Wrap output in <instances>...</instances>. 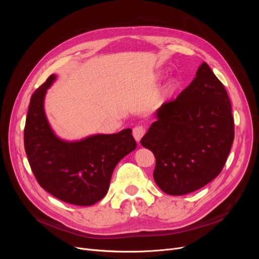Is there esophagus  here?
I'll return each mask as SVG.
<instances>
[{
	"label": "esophagus",
	"mask_w": 259,
	"mask_h": 259,
	"mask_svg": "<svg viewBox=\"0 0 259 259\" xmlns=\"http://www.w3.org/2000/svg\"><path fill=\"white\" fill-rule=\"evenodd\" d=\"M146 133V129L143 126H137L133 128V137L137 142H140L141 139L144 137Z\"/></svg>",
	"instance_id": "esophagus-1"
}]
</instances>
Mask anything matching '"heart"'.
I'll return each instance as SVG.
<instances>
[{
    "label": "heart",
    "instance_id": "obj_1",
    "mask_svg": "<svg viewBox=\"0 0 259 259\" xmlns=\"http://www.w3.org/2000/svg\"><path fill=\"white\" fill-rule=\"evenodd\" d=\"M176 87H178V84H176V81L175 80H171L170 83L168 84V86H167V93H172L176 89Z\"/></svg>",
    "mask_w": 259,
    "mask_h": 259
}]
</instances>
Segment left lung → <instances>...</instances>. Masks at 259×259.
<instances>
[{
  "mask_svg": "<svg viewBox=\"0 0 259 259\" xmlns=\"http://www.w3.org/2000/svg\"><path fill=\"white\" fill-rule=\"evenodd\" d=\"M155 116L141 144L155 156L153 178L161 191L191 193L222 172L234 140V118L229 95L207 63Z\"/></svg>",
  "mask_w": 259,
  "mask_h": 259,
  "instance_id": "left-lung-1",
  "label": "left lung"
}]
</instances>
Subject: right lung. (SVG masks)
Returning a JSON list of instances; mask_svg holds the SVG:
<instances>
[{
    "mask_svg": "<svg viewBox=\"0 0 259 259\" xmlns=\"http://www.w3.org/2000/svg\"><path fill=\"white\" fill-rule=\"evenodd\" d=\"M51 74L31 95L24 129V146L39 186L54 197L76 206H91L108 192L118 161L137 148L131 129L66 142L53 133L44 111Z\"/></svg>",
    "mask_w": 259,
    "mask_h": 259,
    "instance_id": "right-lung-1",
    "label": "right lung"
}]
</instances>
